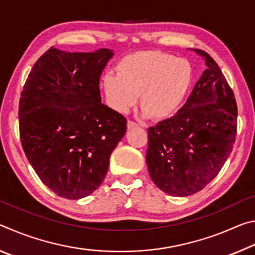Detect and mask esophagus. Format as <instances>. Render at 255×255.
<instances>
[{
  "instance_id": "obj_1",
  "label": "esophagus",
  "mask_w": 255,
  "mask_h": 255,
  "mask_svg": "<svg viewBox=\"0 0 255 255\" xmlns=\"http://www.w3.org/2000/svg\"><path fill=\"white\" fill-rule=\"evenodd\" d=\"M137 126H138V124H136L135 122H131V120H128V123H127L128 129H132V128L137 127Z\"/></svg>"
}]
</instances>
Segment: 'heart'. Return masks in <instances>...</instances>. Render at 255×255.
Returning a JSON list of instances; mask_svg holds the SVG:
<instances>
[{"mask_svg":"<svg viewBox=\"0 0 255 255\" xmlns=\"http://www.w3.org/2000/svg\"><path fill=\"white\" fill-rule=\"evenodd\" d=\"M193 81L191 64L162 51H138L117 64V75L103 77L110 106L127 112L139 96L144 116L154 120L171 118L182 107Z\"/></svg>","mask_w":255,"mask_h":255,"instance_id":"b5f03b06","label":"heart"}]
</instances>
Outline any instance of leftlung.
Wrapping results in <instances>:
<instances>
[{
    "instance_id": "left-lung-1",
    "label": "left lung",
    "mask_w": 255,
    "mask_h": 255,
    "mask_svg": "<svg viewBox=\"0 0 255 255\" xmlns=\"http://www.w3.org/2000/svg\"><path fill=\"white\" fill-rule=\"evenodd\" d=\"M193 50L204 57L207 70L178 114L147 129L150 178L176 197L204 189L222 170L236 138L234 92L213 57Z\"/></svg>"
}]
</instances>
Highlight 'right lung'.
<instances>
[{"label":"right lung","mask_w":255,"mask_h":255,"mask_svg":"<svg viewBox=\"0 0 255 255\" xmlns=\"http://www.w3.org/2000/svg\"><path fill=\"white\" fill-rule=\"evenodd\" d=\"M114 53L49 48L34 64L19 101L20 139L46 187L67 199L91 195L126 133L123 115L101 103L100 76Z\"/></svg>","instance_id":"1"}]
</instances>
